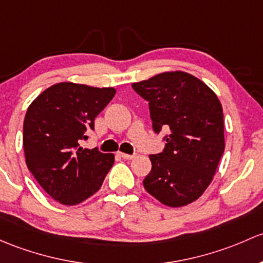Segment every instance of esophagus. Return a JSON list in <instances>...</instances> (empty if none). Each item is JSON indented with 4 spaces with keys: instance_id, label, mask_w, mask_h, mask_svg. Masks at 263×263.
<instances>
[{
    "instance_id": "1",
    "label": "esophagus",
    "mask_w": 263,
    "mask_h": 263,
    "mask_svg": "<svg viewBox=\"0 0 263 263\" xmlns=\"http://www.w3.org/2000/svg\"><path fill=\"white\" fill-rule=\"evenodd\" d=\"M120 156L123 157L126 160H132L135 157V155H128V154H124V153H120Z\"/></svg>"
}]
</instances>
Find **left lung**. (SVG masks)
Listing matches in <instances>:
<instances>
[{
    "instance_id": "left-lung-1",
    "label": "left lung",
    "mask_w": 263,
    "mask_h": 263,
    "mask_svg": "<svg viewBox=\"0 0 263 263\" xmlns=\"http://www.w3.org/2000/svg\"><path fill=\"white\" fill-rule=\"evenodd\" d=\"M132 88L148 102L154 131H171L164 151L148 156L153 168L143 186L164 205H187L209 186L224 153L222 104L205 83L180 70Z\"/></svg>"
}]
</instances>
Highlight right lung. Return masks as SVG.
I'll use <instances>...</instances> for the list:
<instances>
[{
	"label": "right lung",
	"mask_w": 263,
	"mask_h": 263,
	"mask_svg": "<svg viewBox=\"0 0 263 263\" xmlns=\"http://www.w3.org/2000/svg\"><path fill=\"white\" fill-rule=\"evenodd\" d=\"M115 88L63 82L32 101L24 121L26 165L40 186L64 205H77L101 189L115 155L83 148Z\"/></svg>",
	"instance_id": "add662e5"
}]
</instances>
